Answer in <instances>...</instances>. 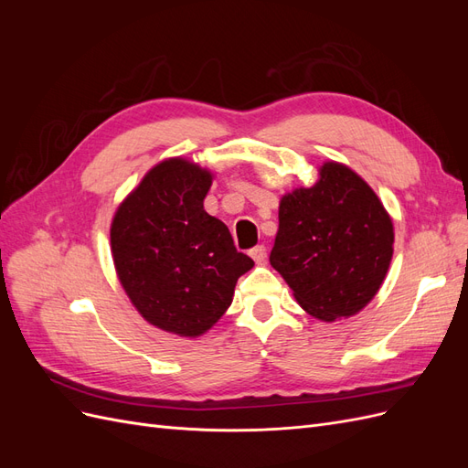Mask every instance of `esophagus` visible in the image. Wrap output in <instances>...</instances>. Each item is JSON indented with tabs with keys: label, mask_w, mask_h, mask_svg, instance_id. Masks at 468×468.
<instances>
[{
	"label": "esophagus",
	"mask_w": 468,
	"mask_h": 468,
	"mask_svg": "<svg viewBox=\"0 0 468 468\" xmlns=\"http://www.w3.org/2000/svg\"><path fill=\"white\" fill-rule=\"evenodd\" d=\"M250 256L256 263H263L265 258H267V250H265V246H256V248L250 250Z\"/></svg>",
	"instance_id": "esophagus-1"
}]
</instances>
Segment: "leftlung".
Here are the masks:
<instances>
[{
  "label": "left lung",
  "mask_w": 468,
  "mask_h": 468,
  "mask_svg": "<svg viewBox=\"0 0 468 468\" xmlns=\"http://www.w3.org/2000/svg\"><path fill=\"white\" fill-rule=\"evenodd\" d=\"M392 244V218L369 183L330 160L318 167L314 186L281 197L269 263L310 316L335 322L375 299Z\"/></svg>",
  "instance_id": "8db88e82"
}]
</instances>
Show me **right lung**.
<instances>
[{"label": "right lung", "mask_w": 468, "mask_h": 468, "mask_svg": "<svg viewBox=\"0 0 468 468\" xmlns=\"http://www.w3.org/2000/svg\"><path fill=\"white\" fill-rule=\"evenodd\" d=\"M215 174L165 158L124 197L111 222L121 287L148 324L199 337L232 304L238 277L253 267L226 224L203 207Z\"/></svg>", "instance_id": "1"}]
</instances>
